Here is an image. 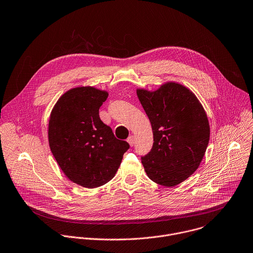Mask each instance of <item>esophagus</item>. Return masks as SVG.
Here are the masks:
<instances>
[{
	"instance_id": "1",
	"label": "esophagus",
	"mask_w": 253,
	"mask_h": 253,
	"mask_svg": "<svg viewBox=\"0 0 253 253\" xmlns=\"http://www.w3.org/2000/svg\"><path fill=\"white\" fill-rule=\"evenodd\" d=\"M126 141L129 143L130 146H133L134 143H135V137H134L133 135H130V136H128V138H127Z\"/></svg>"
}]
</instances>
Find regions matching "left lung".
Masks as SVG:
<instances>
[{
	"label": "left lung",
	"instance_id": "obj_1",
	"mask_svg": "<svg viewBox=\"0 0 253 253\" xmlns=\"http://www.w3.org/2000/svg\"><path fill=\"white\" fill-rule=\"evenodd\" d=\"M136 93L154 140L150 152L141 157L142 165L154 182L174 186L191 175L204 157L210 137L206 113L189 89L175 83Z\"/></svg>",
	"mask_w": 253,
	"mask_h": 253
}]
</instances>
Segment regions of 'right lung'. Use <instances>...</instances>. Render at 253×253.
<instances>
[{"instance_id":"1","label":"right lung","mask_w":253,"mask_h":253,"mask_svg":"<svg viewBox=\"0 0 253 253\" xmlns=\"http://www.w3.org/2000/svg\"><path fill=\"white\" fill-rule=\"evenodd\" d=\"M107 98L106 91L77 87L66 92L51 113V151L64 173L84 187L94 188L110 181L129 148L99 117Z\"/></svg>"}]
</instances>
